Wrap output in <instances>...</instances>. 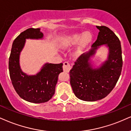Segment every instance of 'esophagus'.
Listing matches in <instances>:
<instances>
[{
  "label": "esophagus",
  "mask_w": 131,
  "mask_h": 131,
  "mask_svg": "<svg viewBox=\"0 0 131 131\" xmlns=\"http://www.w3.org/2000/svg\"><path fill=\"white\" fill-rule=\"evenodd\" d=\"M71 69V66L70 64L67 62V61H66L63 63V70L65 72H69V71Z\"/></svg>",
  "instance_id": "obj_1"
}]
</instances>
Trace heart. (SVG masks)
<instances>
[{"instance_id": "b5f03b06", "label": "heart", "mask_w": 131, "mask_h": 131, "mask_svg": "<svg viewBox=\"0 0 131 131\" xmlns=\"http://www.w3.org/2000/svg\"><path fill=\"white\" fill-rule=\"evenodd\" d=\"M81 38V35H75L73 36V38H72L71 42L72 43H75L77 42ZM92 39V35H90L89 33H85L83 37V39L81 40V46L80 50L82 49V48L84 47L85 46L88 44L90 42V41Z\"/></svg>"}]
</instances>
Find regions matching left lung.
<instances>
[{"label": "left lung", "mask_w": 131, "mask_h": 131, "mask_svg": "<svg viewBox=\"0 0 131 131\" xmlns=\"http://www.w3.org/2000/svg\"><path fill=\"white\" fill-rule=\"evenodd\" d=\"M100 30L92 49L77 58L70 70V83L79 99L95 101L106 97L115 86L122 73L123 59L120 41L115 34L106 26H96ZM109 47L108 60L98 69H93L88 62L100 46Z\"/></svg>", "instance_id": "1"}]
</instances>
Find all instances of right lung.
I'll return each mask as SVG.
<instances>
[{
    "instance_id": "1",
    "label": "right lung",
    "mask_w": 131,
    "mask_h": 131,
    "mask_svg": "<svg viewBox=\"0 0 131 131\" xmlns=\"http://www.w3.org/2000/svg\"><path fill=\"white\" fill-rule=\"evenodd\" d=\"M42 38L39 28L27 29L14 39L9 58V76L14 89L20 98L33 103H46L52 98L58 75L63 72L62 63L46 64L36 75L28 76L22 72L19 55L25 39Z\"/></svg>"
}]
</instances>
